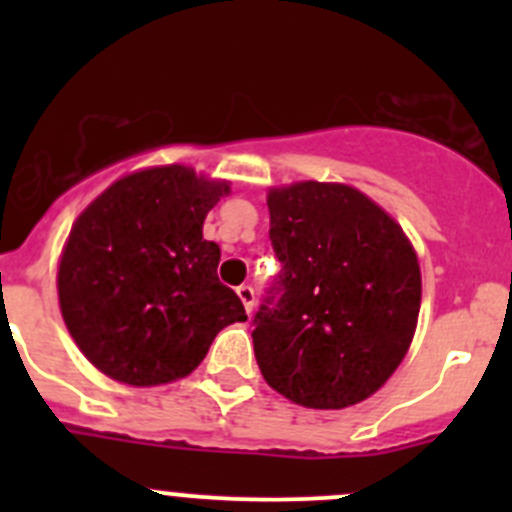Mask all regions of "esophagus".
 <instances>
[{
  "label": "esophagus",
  "instance_id": "esophagus-1",
  "mask_svg": "<svg viewBox=\"0 0 512 512\" xmlns=\"http://www.w3.org/2000/svg\"><path fill=\"white\" fill-rule=\"evenodd\" d=\"M237 297H240V302L245 304L247 314H250L252 307H255V289H252L250 285H240L237 287Z\"/></svg>",
  "mask_w": 512,
  "mask_h": 512
}]
</instances>
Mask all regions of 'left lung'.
Listing matches in <instances>:
<instances>
[{
	"instance_id": "8db88e82",
	"label": "left lung",
	"mask_w": 512,
	"mask_h": 512,
	"mask_svg": "<svg viewBox=\"0 0 512 512\" xmlns=\"http://www.w3.org/2000/svg\"><path fill=\"white\" fill-rule=\"evenodd\" d=\"M267 208L282 270L252 319L262 376L307 409L369 399L414 339L421 309L414 245L352 185L272 188Z\"/></svg>"
}]
</instances>
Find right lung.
<instances>
[{"mask_svg":"<svg viewBox=\"0 0 512 512\" xmlns=\"http://www.w3.org/2000/svg\"><path fill=\"white\" fill-rule=\"evenodd\" d=\"M225 180L160 165L116 180L79 215L59 262V307L86 359L111 379L158 386L188 376L220 329L245 322L203 237Z\"/></svg>","mask_w":512,"mask_h":512,"instance_id":"right-lung-1","label":"right lung"}]
</instances>
